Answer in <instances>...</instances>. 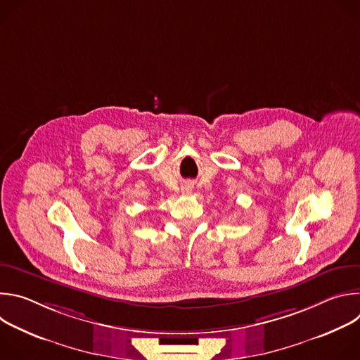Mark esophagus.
<instances>
[{
	"label": "esophagus",
	"mask_w": 360,
	"mask_h": 360,
	"mask_svg": "<svg viewBox=\"0 0 360 360\" xmlns=\"http://www.w3.org/2000/svg\"><path fill=\"white\" fill-rule=\"evenodd\" d=\"M184 189H185V191H186V192H188V191H189V189H191V188H189V186H185V188H184Z\"/></svg>",
	"instance_id": "34e87169"
}]
</instances>
